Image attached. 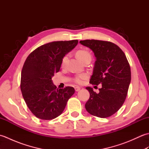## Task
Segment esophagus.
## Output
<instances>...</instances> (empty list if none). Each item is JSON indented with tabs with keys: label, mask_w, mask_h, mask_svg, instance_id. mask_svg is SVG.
<instances>
[{
	"label": "esophagus",
	"mask_w": 149,
	"mask_h": 149,
	"mask_svg": "<svg viewBox=\"0 0 149 149\" xmlns=\"http://www.w3.org/2000/svg\"><path fill=\"white\" fill-rule=\"evenodd\" d=\"M80 90H81V88L80 87H79V86H75V90L76 91H79Z\"/></svg>",
	"instance_id": "esophagus-1"
}]
</instances>
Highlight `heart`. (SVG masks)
Returning a JSON list of instances; mask_svg holds the SVG:
<instances>
[{
	"instance_id": "b5f03b06",
	"label": "heart",
	"mask_w": 149,
	"mask_h": 149,
	"mask_svg": "<svg viewBox=\"0 0 149 149\" xmlns=\"http://www.w3.org/2000/svg\"><path fill=\"white\" fill-rule=\"evenodd\" d=\"M76 56L77 57V58L79 60H81L82 62H83L84 60H86V59H91L90 53L86 50H79L76 52ZM68 58V55H66L64 56V58H63V61H62L63 64L65 63ZM87 77H88V75L86 74H78L74 77V81L75 83H77L78 84H83L84 80L86 79Z\"/></svg>"
}]
</instances>
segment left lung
<instances>
[{"label":"left lung","mask_w":149,"mask_h":149,"mask_svg":"<svg viewBox=\"0 0 149 149\" xmlns=\"http://www.w3.org/2000/svg\"><path fill=\"white\" fill-rule=\"evenodd\" d=\"M79 42L92 50L96 57L90 84H102L99 93L86 87L90 95L85 108L93 116H111L118 111L127 97L131 79L130 65L124 52L115 43L97 40Z\"/></svg>","instance_id":"8db88e82"}]
</instances>
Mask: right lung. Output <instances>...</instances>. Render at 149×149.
<instances>
[{"mask_svg":"<svg viewBox=\"0 0 149 149\" xmlns=\"http://www.w3.org/2000/svg\"><path fill=\"white\" fill-rule=\"evenodd\" d=\"M78 40L59 41L38 47L28 56L21 73L20 89L27 107L42 120H52L64 111L74 88L58 89L52 77L58 72L64 56L77 45Z\"/></svg>","mask_w":149,"mask_h":149,"instance_id":"right-lung-1","label":"right lung"}]
</instances>
